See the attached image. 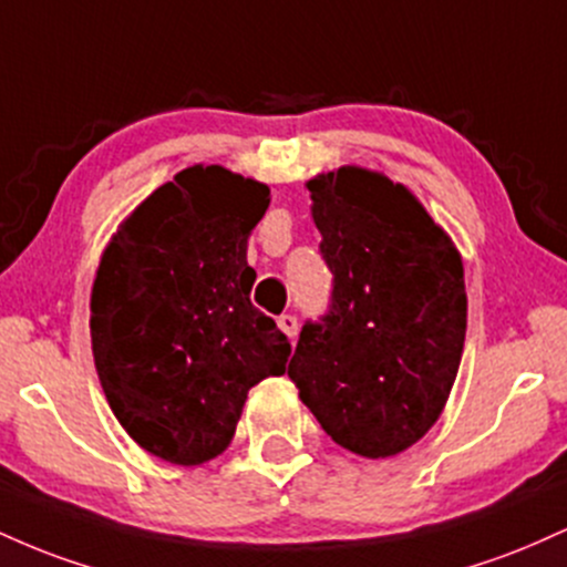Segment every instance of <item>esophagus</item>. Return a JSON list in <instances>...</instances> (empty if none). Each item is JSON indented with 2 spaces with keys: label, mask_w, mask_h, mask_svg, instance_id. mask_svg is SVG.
I'll use <instances>...</instances> for the list:
<instances>
[{
  "label": "esophagus",
  "mask_w": 567,
  "mask_h": 567,
  "mask_svg": "<svg viewBox=\"0 0 567 567\" xmlns=\"http://www.w3.org/2000/svg\"><path fill=\"white\" fill-rule=\"evenodd\" d=\"M277 322H279V328H282V333L290 338V341L298 336V320L292 315H282Z\"/></svg>",
  "instance_id": "obj_1"
}]
</instances>
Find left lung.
<instances>
[{
    "label": "left lung",
    "instance_id": "1",
    "mask_svg": "<svg viewBox=\"0 0 567 567\" xmlns=\"http://www.w3.org/2000/svg\"><path fill=\"white\" fill-rule=\"evenodd\" d=\"M320 256L333 275L288 375L347 451L386 458L440 419L466 336L464 266L405 186L360 167L309 181Z\"/></svg>",
    "mask_w": 567,
    "mask_h": 567
}]
</instances>
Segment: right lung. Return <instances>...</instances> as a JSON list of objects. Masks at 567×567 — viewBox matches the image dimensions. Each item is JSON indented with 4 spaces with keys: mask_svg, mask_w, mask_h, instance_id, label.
<instances>
[{
    "mask_svg": "<svg viewBox=\"0 0 567 567\" xmlns=\"http://www.w3.org/2000/svg\"><path fill=\"white\" fill-rule=\"evenodd\" d=\"M269 188L194 165L114 234L93 285V354L116 421L143 451L194 466L229 445L250 386L290 341L250 301L247 237Z\"/></svg>",
    "mask_w": 567,
    "mask_h": 567,
    "instance_id": "1",
    "label": "right lung"
}]
</instances>
